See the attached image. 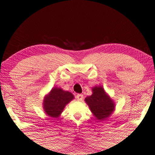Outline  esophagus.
Here are the masks:
<instances>
[{
	"mask_svg": "<svg viewBox=\"0 0 155 155\" xmlns=\"http://www.w3.org/2000/svg\"><path fill=\"white\" fill-rule=\"evenodd\" d=\"M77 99L78 101H81L83 99V95L82 94H77Z\"/></svg>",
	"mask_w": 155,
	"mask_h": 155,
	"instance_id": "1",
	"label": "esophagus"
}]
</instances>
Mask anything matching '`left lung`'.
I'll list each match as a JSON object with an SVG mask.
<instances>
[{
	"mask_svg": "<svg viewBox=\"0 0 155 155\" xmlns=\"http://www.w3.org/2000/svg\"><path fill=\"white\" fill-rule=\"evenodd\" d=\"M92 94L85 99L93 114L97 119L103 121L108 117L114 109V104L105 94L102 87L92 88Z\"/></svg>",
	"mask_w": 155,
	"mask_h": 155,
	"instance_id": "left-lung-1",
	"label": "left lung"
}]
</instances>
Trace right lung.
Segmentation results:
<instances>
[{
  "mask_svg": "<svg viewBox=\"0 0 155 155\" xmlns=\"http://www.w3.org/2000/svg\"><path fill=\"white\" fill-rule=\"evenodd\" d=\"M73 99L74 96L71 92L54 87L45 97L43 108L48 116L56 118L60 116L65 105Z\"/></svg>",
  "mask_w": 155,
  "mask_h": 155,
  "instance_id": "1",
  "label": "right lung"
}]
</instances>
